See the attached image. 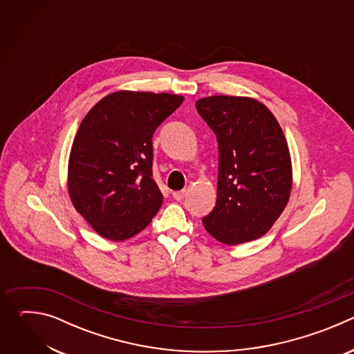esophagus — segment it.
Here are the masks:
<instances>
[{"label": "esophagus", "mask_w": 354, "mask_h": 354, "mask_svg": "<svg viewBox=\"0 0 354 354\" xmlns=\"http://www.w3.org/2000/svg\"><path fill=\"white\" fill-rule=\"evenodd\" d=\"M185 194H186V192H185V190H176V192H174V193H172V196H174V198H175V200H182V198L185 197Z\"/></svg>", "instance_id": "1"}]
</instances>
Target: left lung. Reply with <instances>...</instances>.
Returning a JSON list of instances; mask_svg holds the SVG:
<instances>
[{
  "mask_svg": "<svg viewBox=\"0 0 354 354\" xmlns=\"http://www.w3.org/2000/svg\"><path fill=\"white\" fill-rule=\"evenodd\" d=\"M196 109L218 141L217 201L201 220L205 228L227 245L265 235L291 190V160L280 124L250 97L209 96L198 99Z\"/></svg>",
  "mask_w": 354,
  "mask_h": 354,
  "instance_id": "8db88e82",
  "label": "left lung"
}]
</instances>
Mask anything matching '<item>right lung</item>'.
<instances>
[{"label":"right lung","mask_w":354,"mask_h":354,"mask_svg":"<svg viewBox=\"0 0 354 354\" xmlns=\"http://www.w3.org/2000/svg\"><path fill=\"white\" fill-rule=\"evenodd\" d=\"M183 102L172 93L119 91L88 112L68 161L74 207L104 238L124 241L162 205L153 179V136Z\"/></svg>","instance_id":"add662e5"}]
</instances>
